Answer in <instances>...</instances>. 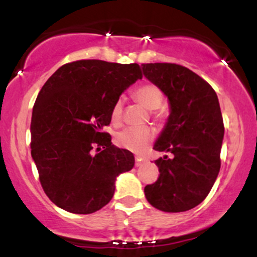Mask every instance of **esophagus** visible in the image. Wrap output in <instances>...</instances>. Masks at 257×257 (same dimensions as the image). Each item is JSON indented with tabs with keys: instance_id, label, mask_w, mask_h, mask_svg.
Wrapping results in <instances>:
<instances>
[{
	"instance_id": "obj_1",
	"label": "esophagus",
	"mask_w": 257,
	"mask_h": 257,
	"mask_svg": "<svg viewBox=\"0 0 257 257\" xmlns=\"http://www.w3.org/2000/svg\"><path fill=\"white\" fill-rule=\"evenodd\" d=\"M145 162H146V159L140 157V156H137V157H135V166H137V167H140L141 164H144Z\"/></svg>"
}]
</instances>
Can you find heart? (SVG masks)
<instances>
[{"label": "heart", "instance_id": "heart-1", "mask_svg": "<svg viewBox=\"0 0 257 257\" xmlns=\"http://www.w3.org/2000/svg\"><path fill=\"white\" fill-rule=\"evenodd\" d=\"M135 99L140 102L147 110H157L163 101V94L157 85L152 83H146L140 85L134 91ZM122 100H117L112 106L111 118L113 122H118L122 114ZM153 139V133L151 129L146 126H131V128L123 129L116 135L117 145L123 149L129 150L133 152H143L147 145L151 143Z\"/></svg>", "mask_w": 257, "mask_h": 257}]
</instances>
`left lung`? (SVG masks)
Returning a JSON list of instances; mask_svg holds the SVG:
<instances>
[{"label": "left lung", "instance_id": "obj_1", "mask_svg": "<svg viewBox=\"0 0 257 257\" xmlns=\"http://www.w3.org/2000/svg\"><path fill=\"white\" fill-rule=\"evenodd\" d=\"M144 76L169 101V117L153 149L173 153L155 161L159 178L144 190L147 202L166 213L194 208L208 196L220 172L223 120L211 85L176 64H143Z\"/></svg>", "mask_w": 257, "mask_h": 257}]
</instances>
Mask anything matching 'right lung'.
<instances>
[{
  "instance_id": "obj_1",
  "label": "right lung",
  "mask_w": 257,
  "mask_h": 257,
  "mask_svg": "<svg viewBox=\"0 0 257 257\" xmlns=\"http://www.w3.org/2000/svg\"><path fill=\"white\" fill-rule=\"evenodd\" d=\"M143 78L138 64L78 60L55 71L38 93L31 118V156L43 191L73 214L100 210L134 155L102 132L129 85Z\"/></svg>"
}]
</instances>
